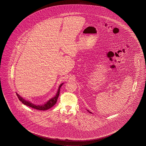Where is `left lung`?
<instances>
[{
	"instance_id": "1",
	"label": "left lung",
	"mask_w": 146,
	"mask_h": 146,
	"mask_svg": "<svg viewBox=\"0 0 146 146\" xmlns=\"http://www.w3.org/2000/svg\"><path fill=\"white\" fill-rule=\"evenodd\" d=\"M88 111H89L88 110ZM89 113H92V112H90V111H89Z\"/></svg>"
}]
</instances>
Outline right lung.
Returning <instances> with one entry per match:
<instances>
[{
	"label": "right lung",
	"instance_id": "obj_1",
	"mask_svg": "<svg viewBox=\"0 0 146 146\" xmlns=\"http://www.w3.org/2000/svg\"><path fill=\"white\" fill-rule=\"evenodd\" d=\"M62 84H62L59 86L56 95L54 97L52 98L51 99H50L49 101L46 102V104H43V105H42V106H36L35 104L31 103V102H30L29 101H27L26 100H24L22 97H20V95H18L17 93H16V94H17V96L19 98V100L21 102H22V103L24 104L25 105H26L27 106H30V107H31L32 108H34L35 109H37V110H46L49 109L50 108H51V107L54 106V105L56 103V102L57 101L58 98V96L59 95L60 87H62Z\"/></svg>",
	"mask_w": 146,
	"mask_h": 146
}]
</instances>
